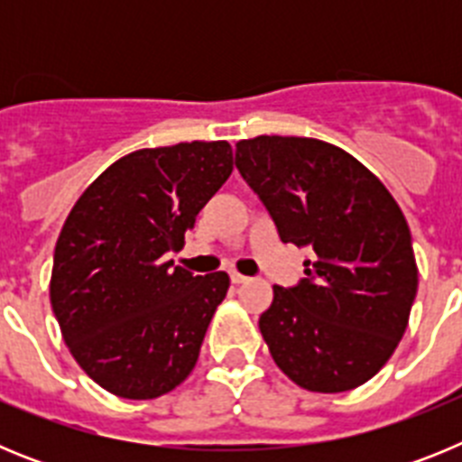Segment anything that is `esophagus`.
I'll use <instances>...</instances> for the list:
<instances>
[{"mask_svg":"<svg viewBox=\"0 0 462 462\" xmlns=\"http://www.w3.org/2000/svg\"><path fill=\"white\" fill-rule=\"evenodd\" d=\"M231 282H234V284H247V282H250V277H245V275H240V273H231Z\"/></svg>","mask_w":462,"mask_h":462,"instance_id":"obj_1","label":"esophagus"}]
</instances>
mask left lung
<instances>
[{"instance_id":"1","label":"left lung","mask_w":462,"mask_h":462,"mask_svg":"<svg viewBox=\"0 0 462 462\" xmlns=\"http://www.w3.org/2000/svg\"><path fill=\"white\" fill-rule=\"evenodd\" d=\"M236 169L282 243L314 252L305 277L275 284L261 314L273 361L308 391L356 389L389 361L410 321L419 271L405 215L361 162L317 138L240 141Z\"/></svg>"}]
</instances>
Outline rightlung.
I'll use <instances>...</instances> for the list:
<instances>
[{"label":"right lung","mask_w":462,"mask_h":462,"mask_svg":"<svg viewBox=\"0 0 462 462\" xmlns=\"http://www.w3.org/2000/svg\"><path fill=\"white\" fill-rule=\"evenodd\" d=\"M234 171L226 141L145 148L83 191L55 245L51 303L69 352L126 400L169 393L194 370L226 273L166 261Z\"/></svg>","instance_id":"obj_1"}]
</instances>
